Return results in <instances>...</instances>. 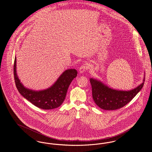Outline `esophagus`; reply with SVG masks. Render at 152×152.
Masks as SVG:
<instances>
[{"instance_id":"1","label":"esophagus","mask_w":152,"mask_h":152,"mask_svg":"<svg viewBox=\"0 0 152 152\" xmlns=\"http://www.w3.org/2000/svg\"><path fill=\"white\" fill-rule=\"evenodd\" d=\"M88 66L86 64H83L82 65L81 67L79 68V72L80 73H84L86 70H87L88 69Z\"/></svg>"}]
</instances>
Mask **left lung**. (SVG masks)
Listing matches in <instances>:
<instances>
[{
  "mask_svg": "<svg viewBox=\"0 0 152 152\" xmlns=\"http://www.w3.org/2000/svg\"><path fill=\"white\" fill-rule=\"evenodd\" d=\"M143 83L130 91H118L111 89L101 81L91 78L92 97L94 102L101 109L114 110L123 107L129 102L142 89Z\"/></svg>",
  "mask_w": 152,
  "mask_h": 152,
  "instance_id": "8db88e82",
  "label": "left lung"
}]
</instances>
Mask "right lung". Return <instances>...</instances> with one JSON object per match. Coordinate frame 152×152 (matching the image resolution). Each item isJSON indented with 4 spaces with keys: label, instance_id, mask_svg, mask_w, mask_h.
<instances>
[{
    "label": "right lung",
    "instance_id": "right-lung-1",
    "mask_svg": "<svg viewBox=\"0 0 152 152\" xmlns=\"http://www.w3.org/2000/svg\"><path fill=\"white\" fill-rule=\"evenodd\" d=\"M14 78L19 93L27 100L38 108L43 110L54 109L63 102L71 83L77 76L75 69H68L64 71L53 85L49 88L35 91L26 88L20 82L16 73V58L13 66Z\"/></svg>",
    "mask_w": 152,
    "mask_h": 152
}]
</instances>
